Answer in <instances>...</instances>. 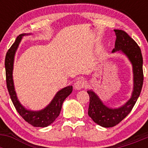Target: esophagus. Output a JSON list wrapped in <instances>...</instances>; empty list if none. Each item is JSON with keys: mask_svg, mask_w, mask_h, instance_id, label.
Listing matches in <instances>:
<instances>
[{"mask_svg": "<svg viewBox=\"0 0 148 148\" xmlns=\"http://www.w3.org/2000/svg\"><path fill=\"white\" fill-rule=\"evenodd\" d=\"M84 86H85V82H84V80L82 79V78H81V79H78V80L75 82V84H74V88H75V90H78L84 88Z\"/></svg>", "mask_w": 148, "mask_h": 148, "instance_id": "34e87169", "label": "esophagus"}]
</instances>
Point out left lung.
Returning <instances> with one entry per match:
<instances>
[{"label": "left lung", "instance_id": "1", "mask_svg": "<svg viewBox=\"0 0 148 148\" xmlns=\"http://www.w3.org/2000/svg\"><path fill=\"white\" fill-rule=\"evenodd\" d=\"M116 35L115 48L112 53L124 54L130 61L133 68V87L131 97L119 108L105 105L92 90H87L90 95L88 115L92 121L103 127H111L118 125L130 113L140 95L143 85V58L141 49L135 40L127 33L120 29H114Z\"/></svg>", "mask_w": 148, "mask_h": 148}]
</instances>
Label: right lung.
Returning a JSON list of instances; mask_svg holds the SVG:
<instances>
[{
  "label": "right lung",
  "mask_w": 148,
  "mask_h": 148,
  "mask_svg": "<svg viewBox=\"0 0 148 148\" xmlns=\"http://www.w3.org/2000/svg\"><path fill=\"white\" fill-rule=\"evenodd\" d=\"M29 35L30 34L24 33L18 35L14 44L12 45L10 49L6 53V58H5L6 86H7L8 91L10 93L12 101L15 106L16 110L18 111V113L20 114L22 118L32 126L38 127H45L51 125L58 118L61 110V107H62L64 101L73 91V86H67L58 91L50 103L44 109L40 110H28L21 104L17 96L15 85H14L12 75L13 66H14L15 53L18 48V46L21 41L22 38L25 35Z\"/></svg>",
  "instance_id": "1"
}]
</instances>
